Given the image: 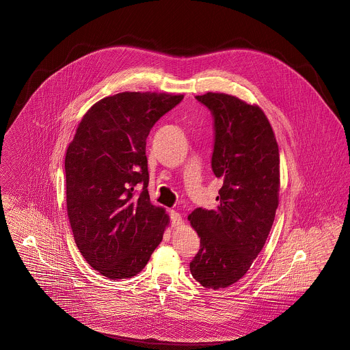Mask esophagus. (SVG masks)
<instances>
[{"instance_id": "34e87169", "label": "esophagus", "mask_w": 350, "mask_h": 350, "mask_svg": "<svg viewBox=\"0 0 350 350\" xmlns=\"http://www.w3.org/2000/svg\"><path fill=\"white\" fill-rule=\"evenodd\" d=\"M169 215H170V224H172V226H178L183 222V217H181L180 213H177L176 211H170Z\"/></svg>"}]
</instances>
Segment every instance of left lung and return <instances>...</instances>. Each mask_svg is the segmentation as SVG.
<instances>
[{"label":"left lung","instance_id":"1","mask_svg":"<svg viewBox=\"0 0 350 350\" xmlns=\"http://www.w3.org/2000/svg\"><path fill=\"white\" fill-rule=\"evenodd\" d=\"M196 100L211 110L212 170L222 180L217 208L189 215L200 237L191 275L205 288L237 282L262 250L278 206L280 154L269 121L258 107L234 96L206 93Z\"/></svg>","mask_w":350,"mask_h":350}]
</instances>
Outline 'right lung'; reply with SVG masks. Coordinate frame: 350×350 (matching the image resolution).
Wrapping results in <instances>:
<instances>
[{
  "label": "right lung",
  "mask_w": 350,
  "mask_h": 350,
  "mask_svg": "<svg viewBox=\"0 0 350 350\" xmlns=\"http://www.w3.org/2000/svg\"><path fill=\"white\" fill-rule=\"evenodd\" d=\"M184 96L124 92L86 111L65 157L75 241L93 269L131 278L162 241L167 215L150 202L145 154L150 129Z\"/></svg>",
  "instance_id": "obj_1"
}]
</instances>
